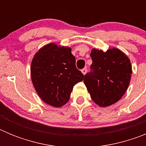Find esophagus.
Masks as SVG:
<instances>
[{
    "label": "esophagus",
    "instance_id": "1",
    "mask_svg": "<svg viewBox=\"0 0 146 146\" xmlns=\"http://www.w3.org/2000/svg\"><path fill=\"white\" fill-rule=\"evenodd\" d=\"M81 72H82V74H84V75H85V74H86V73H87V69H82V70H81Z\"/></svg>",
    "mask_w": 146,
    "mask_h": 146
}]
</instances>
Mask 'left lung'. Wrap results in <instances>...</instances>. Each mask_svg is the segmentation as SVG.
<instances>
[{"label": "left lung", "instance_id": "obj_1", "mask_svg": "<svg viewBox=\"0 0 146 146\" xmlns=\"http://www.w3.org/2000/svg\"><path fill=\"white\" fill-rule=\"evenodd\" d=\"M91 72L84 77V83L91 99L101 108L118 102L124 95L131 80V62L119 49L113 47L106 52L93 48Z\"/></svg>", "mask_w": 146, "mask_h": 146}]
</instances>
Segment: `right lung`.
Wrapping results in <instances>:
<instances>
[{"mask_svg":"<svg viewBox=\"0 0 146 146\" xmlns=\"http://www.w3.org/2000/svg\"><path fill=\"white\" fill-rule=\"evenodd\" d=\"M72 48L50 43L39 49L31 64L32 83L42 101L60 108L69 100L76 83L84 75L76 68Z\"/></svg>","mask_w":146,"mask_h":146,"instance_id":"obj_1","label":"right lung"}]
</instances>
